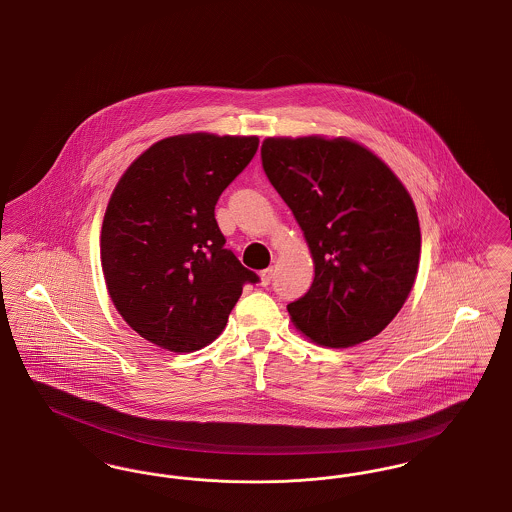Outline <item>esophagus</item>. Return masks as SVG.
<instances>
[{"label":"esophagus","mask_w":512,"mask_h":512,"mask_svg":"<svg viewBox=\"0 0 512 512\" xmlns=\"http://www.w3.org/2000/svg\"><path fill=\"white\" fill-rule=\"evenodd\" d=\"M272 276H274V268H265V270H261V284L263 286H268L270 284V280H272Z\"/></svg>","instance_id":"esophagus-1"}]
</instances>
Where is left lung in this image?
Here are the masks:
<instances>
[{
	"label": "left lung",
	"mask_w": 512,
	"mask_h": 512,
	"mask_svg": "<svg viewBox=\"0 0 512 512\" xmlns=\"http://www.w3.org/2000/svg\"><path fill=\"white\" fill-rule=\"evenodd\" d=\"M261 159L315 263L309 292L288 305L295 328L326 347L378 336L418 270L411 195L384 161L345 138H267Z\"/></svg>",
	"instance_id": "8db88e82"
}]
</instances>
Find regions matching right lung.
Returning <instances> with one entry per match:
<instances>
[{
	"mask_svg": "<svg viewBox=\"0 0 512 512\" xmlns=\"http://www.w3.org/2000/svg\"><path fill=\"white\" fill-rule=\"evenodd\" d=\"M257 147V136H172L122 174L103 217L101 267L117 311L144 340L174 353L209 345L245 284L259 282L224 247L215 219Z\"/></svg>",
	"mask_w": 512,
	"mask_h": 512,
	"instance_id": "1",
	"label": "right lung"
}]
</instances>
